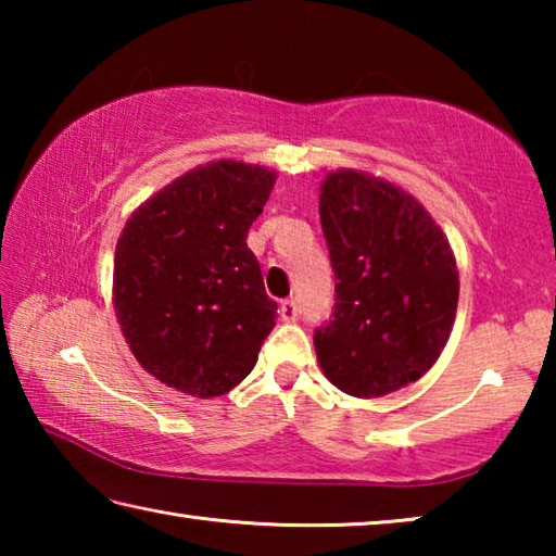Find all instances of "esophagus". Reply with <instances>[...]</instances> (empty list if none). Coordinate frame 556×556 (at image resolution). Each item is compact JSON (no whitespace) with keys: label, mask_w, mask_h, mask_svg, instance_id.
Masks as SVG:
<instances>
[{"label":"esophagus","mask_w":556,"mask_h":556,"mask_svg":"<svg viewBox=\"0 0 556 556\" xmlns=\"http://www.w3.org/2000/svg\"><path fill=\"white\" fill-rule=\"evenodd\" d=\"M279 316H281V321H287V324L296 321V318H299V306H296V301H294V299L281 301V304H279Z\"/></svg>","instance_id":"34e87169"}]
</instances>
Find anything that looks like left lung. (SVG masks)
Returning a JSON list of instances; mask_svg holds the SVG:
<instances>
[{"label": "left lung", "instance_id": "left-lung-1", "mask_svg": "<svg viewBox=\"0 0 556 556\" xmlns=\"http://www.w3.org/2000/svg\"><path fill=\"white\" fill-rule=\"evenodd\" d=\"M318 213L336 271L333 321L314 333L318 365L353 397L407 388L454 328L458 267L444 230L404 188L357 168L324 178Z\"/></svg>", "mask_w": 556, "mask_h": 556}]
</instances>
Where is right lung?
I'll list each match as a JSON object with an SVG mask.
<instances>
[{
	"mask_svg": "<svg viewBox=\"0 0 556 556\" xmlns=\"http://www.w3.org/2000/svg\"><path fill=\"white\" fill-rule=\"evenodd\" d=\"M277 172L218 159L174 178L119 232L112 306L137 363L191 397L230 392L277 318L248 230Z\"/></svg>",
	"mask_w": 556,
	"mask_h": 556,
	"instance_id": "add662e5",
	"label": "right lung"
}]
</instances>
